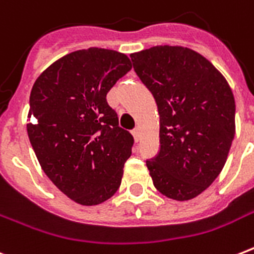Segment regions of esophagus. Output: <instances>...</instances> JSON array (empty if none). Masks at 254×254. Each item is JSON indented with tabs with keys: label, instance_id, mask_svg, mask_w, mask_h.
<instances>
[{
	"label": "esophagus",
	"instance_id": "esophagus-1",
	"mask_svg": "<svg viewBox=\"0 0 254 254\" xmlns=\"http://www.w3.org/2000/svg\"><path fill=\"white\" fill-rule=\"evenodd\" d=\"M131 133H133V137H134L135 142H138L139 139H141V131H139L138 127H137V129H134V130L131 131Z\"/></svg>",
	"mask_w": 254,
	"mask_h": 254
}]
</instances>
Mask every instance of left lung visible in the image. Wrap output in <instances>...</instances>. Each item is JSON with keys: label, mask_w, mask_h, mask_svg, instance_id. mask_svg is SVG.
Returning <instances> with one entry per match:
<instances>
[{"label": "left lung", "mask_w": 254, "mask_h": 254, "mask_svg": "<svg viewBox=\"0 0 254 254\" xmlns=\"http://www.w3.org/2000/svg\"><path fill=\"white\" fill-rule=\"evenodd\" d=\"M130 58L158 107L161 149L146 161L153 183L170 199H193L212 185L228 157L232 89L211 62L187 47L155 46Z\"/></svg>", "instance_id": "1"}]
</instances>
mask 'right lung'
<instances>
[{
    "label": "right lung",
    "mask_w": 254,
    "mask_h": 254,
    "mask_svg": "<svg viewBox=\"0 0 254 254\" xmlns=\"http://www.w3.org/2000/svg\"><path fill=\"white\" fill-rule=\"evenodd\" d=\"M130 69L125 54L79 50L46 68L30 93L27 134L39 165L81 205L108 200L121 185L134 139L119 127L107 93Z\"/></svg>",
    "instance_id": "1"
}]
</instances>
